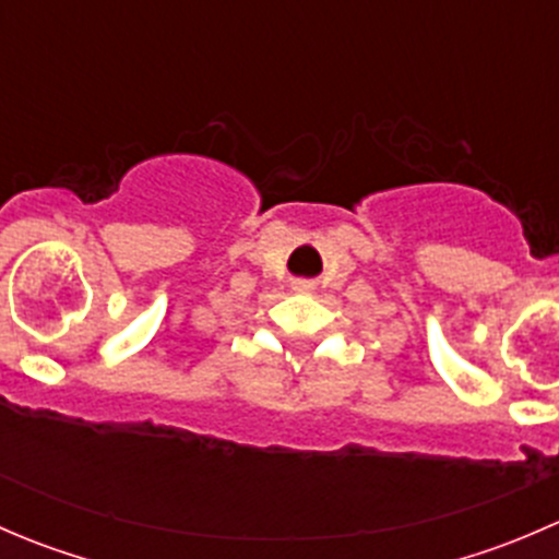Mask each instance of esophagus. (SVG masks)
Returning <instances> with one entry per match:
<instances>
[{
	"label": "esophagus",
	"mask_w": 559,
	"mask_h": 559,
	"mask_svg": "<svg viewBox=\"0 0 559 559\" xmlns=\"http://www.w3.org/2000/svg\"><path fill=\"white\" fill-rule=\"evenodd\" d=\"M311 289V284L308 281H295V292H308Z\"/></svg>",
	"instance_id": "obj_1"
}]
</instances>
